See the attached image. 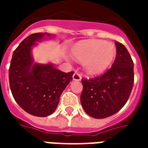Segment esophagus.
Instances as JSON below:
<instances>
[{"mask_svg":"<svg viewBox=\"0 0 148 148\" xmlns=\"http://www.w3.org/2000/svg\"><path fill=\"white\" fill-rule=\"evenodd\" d=\"M73 80L74 81H81L82 80V75L78 74L77 72H75L73 75Z\"/></svg>","mask_w":148,"mask_h":148,"instance_id":"esophagus-1","label":"esophagus"}]
</instances>
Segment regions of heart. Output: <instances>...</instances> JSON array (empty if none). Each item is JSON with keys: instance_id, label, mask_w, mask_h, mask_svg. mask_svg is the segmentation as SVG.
I'll return each mask as SVG.
<instances>
[{"instance_id": "heart-1", "label": "heart", "mask_w": 148, "mask_h": 148, "mask_svg": "<svg viewBox=\"0 0 148 148\" xmlns=\"http://www.w3.org/2000/svg\"><path fill=\"white\" fill-rule=\"evenodd\" d=\"M116 53L113 44L101 40H90L74 47L71 54L77 61L84 63V69L88 73L95 74L109 67Z\"/></svg>"}]
</instances>
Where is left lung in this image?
Here are the masks:
<instances>
[{"mask_svg":"<svg viewBox=\"0 0 148 148\" xmlns=\"http://www.w3.org/2000/svg\"><path fill=\"white\" fill-rule=\"evenodd\" d=\"M116 56L112 67L101 76L82 78L81 103L95 119L111 116L126 104L134 86V62L126 47L116 42Z\"/></svg>","mask_w":148,"mask_h":148,"instance_id":"8db88e82","label":"left lung"}]
</instances>
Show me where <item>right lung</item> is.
<instances>
[{
    "label": "right lung",
    "mask_w": 148,
    "mask_h": 148,
    "mask_svg": "<svg viewBox=\"0 0 148 148\" xmlns=\"http://www.w3.org/2000/svg\"><path fill=\"white\" fill-rule=\"evenodd\" d=\"M53 36L39 32L26 37L13 53L9 67V83L14 100L21 109L36 116L53 113L62 92L73 79V71L64 73L53 64L34 61L33 47L47 37Z\"/></svg>",
    "instance_id": "1"
}]
</instances>
